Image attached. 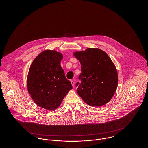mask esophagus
<instances>
[{"mask_svg":"<svg viewBox=\"0 0 148 148\" xmlns=\"http://www.w3.org/2000/svg\"><path fill=\"white\" fill-rule=\"evenodd\" d=\"M71 84L73 85V86H74V82L73 81V80H71Z\"/></svg>","mask_w":148,"mask_h":148,"instance_id":"1","label":"esophagus"}]
</instances>
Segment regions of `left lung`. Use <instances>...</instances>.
Segmentation results:
<instances>
[{"instance_id": "8db88e82", "label": "left lung", "mask_w": 148, "mask_h": 148, "mask_svg": "<svg viewBox=\"0 0 148 148\" xmlns=\"http://www.w3.org/2000/svg\"><path fill=\"white\" fill-rule=\"evenodd\" d=\"M74 56L81 64L79 76L81 82L76 84L78 95L89 106L108 103L118 84L117 71L110 57L98 48H88L74 53Z\"/></svg>"}]
</instances>
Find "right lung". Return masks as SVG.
Masks as SVG:
<instances>
[{"label":"right lung","mask_w":148,"mask_h":148,"mask_svg":"<svg viewBox=\"0 0 148 148\" xmlns=\"http://www.w3.org/2000/svg\"><path fill=\"white\" fill-rule=\"evenodd\" d=\"M62 59L59 52L45 50L35 58L29 71V94L38 106L47 110L58 108L73 88L60 66Z\"/></svg>","instance_id":"right-lung-1"}]
</instances>
